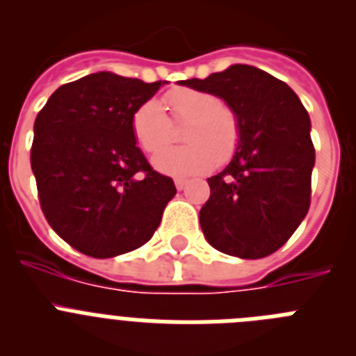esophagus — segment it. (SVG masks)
<instances>
[{
	"label": "esophagus",
	"instance_id": "1",
	"mask_svg": "<svg viewBox=\"0 0 356 356\" xmlns=\"http://www.w3.org/2000/svg\"><path fill=\"white\" fill-rule=\"evenodd\" d=\"M175 185L178 191H184V188L187 187V180H185V178H175Z\"/></svg>",
	"mask_w": 356,
	"mask_h": 356
}]
</instances>
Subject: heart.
<instances>
[{"label":"heart","mask_w":356,"mask_h":356,"mask_svg":"<svg viewBox=\"0 0 356 356\" xmlns=\"http://www.w3.org/2000/svg\"><path fill=\"white\" fill-rule=\"evenodd\" d=\"M172 118L186 122L184 146L162 149L172 139V122L159 99H147L131 115L135 140L147 153H156L153 165L160 172L172 176L201 175L219 162L234 156L241 139V122L237 114L217 96L196 89H175L165 96Z\"/></svg>","instance_id":"heart-1"}]
</instances>
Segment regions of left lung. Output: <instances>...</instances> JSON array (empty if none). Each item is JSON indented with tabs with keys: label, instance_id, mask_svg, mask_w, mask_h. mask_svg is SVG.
<instances>
[{
	"label": "left lung",
	"instance_id": "left-lung-1",
	"mask_svg": "<svg viewBox=\"0 0 356 356\" xmlns=\"http://www.w3.org/2000/svg\"><path fill=\"white\" fill-rule=\"evenodd\" d=\"M180 85L221 97L237 114L241 139L212 178L200 210L210 246L238 259H264L291 238L310 207L316 149L310 118L285 81L246 64Z\"/></svg>",
	"mask_w": 356,
	"mask_h": 356
}]
</instances>
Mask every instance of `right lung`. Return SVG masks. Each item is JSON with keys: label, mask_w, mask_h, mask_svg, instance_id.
Returning <instances> with one entry per match:
<instances>
[{"label": "right lung", "mask_w": 356, "mask_h": 356, "mask_svg": "<svg viewBox=\"0 0 356 356\" xmlns=\"http://www.w3.org/2000/svg\"><path fill=\"white\" fill-rule=\"evenodd\" d=\"M169 81L92 72L65 83L37 114L31 144L40 209L69 246L110 259L146 244L176 187L153 171L131 115Z\"/></svg>", "instance_id": "right-lung-1"}]
</instances>
